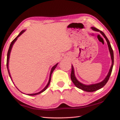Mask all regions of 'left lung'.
<instances>
[{"label": "left lung", "mask_w": 120, "mask_h": 120, "mask_svg": "<svg viewBox=\"0 0 120 120\" xmlns=\"http://www.w3.org/2000/svg\"><path fill=\"white\" fill-rule=\"evenodd\" d=\"M93 30H94L95 31H97V32H99L100 33L102 34L103 36H104V38L106 39L107 44H108V46H109V52H110L111 54V59H112V66L111 67L110 69H109V72L107 74V76L106 77V78L104 79V80H103L102 82L99 83H97V84H92V85H86L84 84H82V83L80 82H78V80L76 78V77L75 76V73H74V67L73 66H71V75H70V78L71 79L72 82L74 83V85L76 86L77 88H79L80 89H82V90L86 91V92H95V91L98 90V89H101V88H102L103 87H104L105 84H106L107 82H108V80L109 78V77L111 76V74L112 73V69H113V64H114V54H113V51L112 48L111 47V44L109 43V40H108V38H107L106 35H105V34L103 33L102 31H100L97 28L92 27H91Z\"/></svg>", "instance_id": "obj_1"}]
</instances>
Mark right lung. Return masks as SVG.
<instances>
[{"mask_svg": "<svg viewBox=\"0 0 120 120\" xmlns=\"http://www.w3.org/2000/svg\"><path fill=\"white\" fill-rule=\"evenodd\" d=\"M25 32V30H23V31H21V32H20V33L19 34V35H17V37H16L15 39L13 40V41L11 42V45H10L9 46V49H8V53H7V70H8V74H9V77H11V75H10V73H9V69H8V62H9V55H10V53H11V48H12V46H13L14 43H15V42L16 41V40H17V38L19 37V36L21 35V34L23 33V32ZM58 65V64H56L55 66H54L51 69V72H50V78H49V82L48 83V84L46 86H45V88H44L43 90L41 91V92H38V93H35V94H28V95H30V96H34V95H36L38 94H40V93H41L42 92H43L44 91H45L46 89H47V88L49 86V85L50 83V82H51V75L52 74L53 71L55 69V68L56 67V66H57Z\"/></svg>", "mask_w": 120, "mask_h": 120, "instance_id": "obj_1", "label": "right lung"}]
</instances>
